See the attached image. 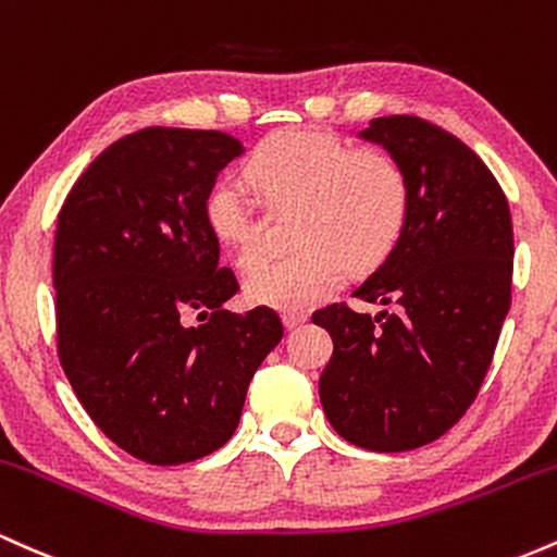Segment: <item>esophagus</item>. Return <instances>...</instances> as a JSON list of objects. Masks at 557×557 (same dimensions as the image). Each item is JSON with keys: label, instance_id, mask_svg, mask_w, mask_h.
<instances>
[{"label": "esophagus", "instance_id": "34e87169", "mask_svg": "<svg viewBox=\"0 0 557 557\" xmlns=\"http://www.w3.org/2000/svg\"><path fill=\"white\" fill-rule=\"evenodd\" d=\"M281 321H284V326L286 329H297V326H302L305 321H308V315H305V312H284V315H281Z\"/></svg>", "mask_w": 557, "mask_h": 557}]
</instances>
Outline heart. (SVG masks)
<instances>
[{
  "label": "heart",
  "mask_w": 557,
  "mask_h": 557,
  "mask_svg": "<svg viewBox=\"0 0 557 557\" xmlns=\"http://www.w3.org/2000/svg\"><path fill=\"white\" fill-rule=\"evenodd\" d=\"M268 212L297 210L286 258L255 262L245 278L252 305L302 310L329 297L347 265L371 271L397 247L410 212V181L392 152L355 147L315 128L268 136L245 168ZM205 223L231 260L247 268L258 258L265 212L242 178L223 176L205 195Z\"/></svg>",
  "instance_id": "heart-1"
}]
</instances>
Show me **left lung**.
Listing matches in <instances>:
<instances>
[{
  "label": "left lung",
  "mask_w": 557,
  "mask_h": 557,
  "mask_svg": "<svg viewBox=\"0 0 557 557\" xmlns=\"http://www.w3.org/2000/svg\"><path fill=\"white\" fill-rule=\"evenodd\" d=\"M360 136L405 168L410 212L389 258L352 292L389 310L312 312L334 339L318 392L336 434L403 453L440 440L479 395L510 310L513 221L490 168L449 131L389 115Z\"/></svg>",
  "instance_id": "obj_1"
}]
</instances>
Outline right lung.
Here are the masks:
<instances>
[{"mask_svg":"<svg viewBox=\"0 0 557 557\" xmlns=\"http://www.w3.org/2000/svg\"><path fill=\"white\" fill-rule=\"evenodd\" d=\"M239 154L223 131L141 128L81 173L58 215L62 371L102 434L144 463H191L226 445L284 336L265 305L223 308L239 281L218 262L202 205ZM195 311L206 323L189 327Z\"/></svg>","mask_w":557,"mask_h":557,"instance_id":"right-lung-1","label":"right lung"}]
</instances>
